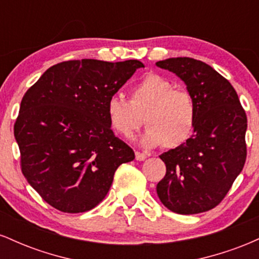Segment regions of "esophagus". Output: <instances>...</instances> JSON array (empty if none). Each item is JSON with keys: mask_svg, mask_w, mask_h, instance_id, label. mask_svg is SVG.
Masks as SVG:
<instances>
[{"mask_svg": "<svg viewBox=\"0 0 259 259\" xmlns=\"http://www.w3.org/2000/svg\"><path fill=\"white\" fill-rule=\"evenodd\" d=\"M135 158H136V160H145L147 158V156L145 153H141V152H139V151H136Z\"/></svg>", "mask_w": 259, "mask_h": 259, "instance_id": "obj_1", "label": "esophagus"}]
</instances>
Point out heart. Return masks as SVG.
Wrapping results in <instances>:
<instances>
[{
  "mask_svg": "<svg viewBox=\"0 0 259 259\" xmlns=\"http://www.w3.org/2000/svg\"><path fill=\"white\" fill-rule=\"evenodd\" d=\"M106 114L113 132L123 138H132L145 118L148 129L142 145L177 148L194 135L197 107L187 90L174 88L159 74H147L133 86L129 101L118 94L109 97Z\"/></svg>",
  "mask_w": 259,
  "mask_h": 259,
  "instance_id": "1",
  "label": "heart"
}]
</instances>
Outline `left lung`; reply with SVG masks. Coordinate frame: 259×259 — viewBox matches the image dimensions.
I'll list each match as a JSON object with an SVG mask.
<instances>
[{"label": "left lung", "instance_id": "obj_1", "mask_svg": "<svg viewBox=\"0 0 259 259\" xmlns=\"http://www.w3.org/2000/svg\"><path fill=\"white\" fill-rule=\"evenodd\" d=\"M156 65L179 76L197 107L192 138L159 156L167 173L157 195L178 214L207 212L221 203L245 165L247 117L233 85L204 62L177 57Z\"/></svg>", "mask_w": 259, "mask_h": 259}]
</instances>
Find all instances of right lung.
<instances>
[{
    "mask_svg": "<svg viewBox=\"0 0 259 259\" xmlns=\"http://www.w3.org/2000/svg\"><path fill=\"white\" fill-rule=\"evenodd\" d=\"M144 67L136 59L62 62L25 92L14 124L20 167L50 206L64 213L92 209L108 194L117 168L135 158L113 134L106 103Z\"/></svg>",
    "mask_w": 259,
    "mask_h": 259,
    "instance_id": "1",
    "label": "right lung"
}]
</instances>
